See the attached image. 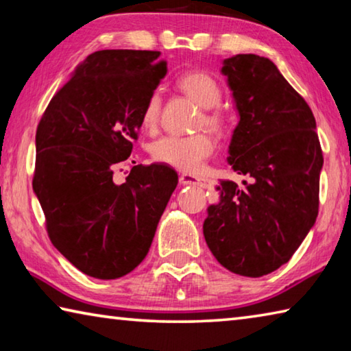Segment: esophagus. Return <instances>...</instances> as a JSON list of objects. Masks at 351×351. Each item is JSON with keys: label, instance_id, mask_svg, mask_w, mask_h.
Segmentation results:
<instances>
[{"label": "esophagus", "instance_id": "obj_1", "mask_svg": "<svg viewBox=\"0 0 351 351\" xmlns=\"http://www.w3.org/2000/svg\"><path fill=\"white\" fill-rule=\"evenodd\" d=\"M180 182L186 184V186H198V187H209L210 181L204 180V178L190 175V173H182L180 176Z\"/></svg>", "mask_w": 351, "mask_h": 351}]
</instances>
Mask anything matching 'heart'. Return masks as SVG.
I'll use <instances>...</instances> for the list:
<instances>
[{"instance_id":"b5f03b06","label":"heart","mask_w":351,"mask_h":351,"mask_svg":"<svg viewBox=\"0 0 351 351\" xmlns=\"http://www.w3.org/2000/svg\"><path fill=\"white\" fill-rule=\"evenodd\" d=\"M176 85L203 108L198 119V127H206L215 133L223 132L228 119L218 106L221 100L219 83L203 71H192L181 75ZM161 104L162 99L158 91H153L148 96L141 114V123L145 130L156 128L161 114ZM213 150H215L213 141L204 133L193 136H164L153 142L152 156L154 161L170 165L180 171L197 173L203 167L206 159L212 156Z\"/></svg>"}]
</instances>
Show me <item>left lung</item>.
Masks as SVG:
<instances>
[{"mask_svg":"<svg viewBox=\"0 0 351 351\" xmlns=\"http://www.w3.org/2000/svg\"><path fill=\"white\" fill-rule=\"evenodd\" d=\"M221 73L240 114L228 161L246 181H221L203 232L226 269L261 277L289 261L316 223L322 148L311 108L269 58L239 54Z\"/></svg>","mask_w":351,"mask_h":351,"instance_id":"obj_1","label":"left lung"}]
</instances>
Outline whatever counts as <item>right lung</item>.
Segmentation results:
<instances>
[{"label": "right lung", "instance_id": "obj_1", "mask_svg": "<svg viewBox=\"0 0 351 351\" xmlns=\"http://www.w3.org/2000/svg\"><path fill=\"white\" fill-rule=\"evenodd\" d=\"M159 51L105 49L88 56L51 99L35 134L32 187L58 252L83 274L111 280L145 258L176 189L165 164L114 167L138 141L142 108L167 74Z\"/></svg>", "mask_w": 351, "mask_h": 351}]
</instances>
